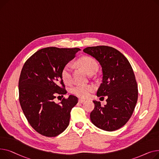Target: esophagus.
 <instances>
[{
    "mask_svg": "<svg viewBox=\"0 0 159 159\" xmlns=\"http://www.w3.org/2000/svg\"><path fill=\"white\" fill-rule=\"evenodd\" d=\"M79 102H80V103H83V102H84L85 101V100H84V99H79Z\"/></svg>",
    "mask_w": 159,
    "mask_h": 159,
    "instance_id": "obj_1",
    "label": "esophagus"
}]
</instances>
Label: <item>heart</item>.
I'll return each mask as SVG.
<instances>
[{
  "instance_id": "heart-1",
  "label": "heart",
  "mask_w": 159,
  "mask_h": 159,
  "mask_svg": "<svg viewBox=\"0 0 159 159\" xmlns=\"http://www.w3.org/2000/svg\"><path fill=\"white\" fill-rule=\"evenodd\" d=\"M78 63L89 75L94 74L98 69V63L95 60L89 57H84L80 58L78 60ZM72 72V65L70 63L65 65L61 72V79L64 83L68 84L71 82ZM93 91H94L93 86L87 85H78L72 89L73 94L81 98H87L89 97Z\"/></svg>"
}]
</instances>
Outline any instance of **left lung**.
I'll list each match as a JSON object with an SVG mask.
<instances>
[{"label": "left lung", "instance_id": "1", "mask_svg": "<svg viewBox=\"0 0 159 159\" xmlns=\"http://www.w3.org/2000/svg\"><path fill=\"white\" fill-rule=\"evenodd\" d=\"M83 52L94 57L102 68V83L97 96L108 97L103 107L100 101H93L95 107L90 120L101 129L115 131L128 122L137 103L138 89L134 70L125 56L111 47H88Z\"/></svg>", "mask_w": 159, "mask_h": 159}]
</instances>
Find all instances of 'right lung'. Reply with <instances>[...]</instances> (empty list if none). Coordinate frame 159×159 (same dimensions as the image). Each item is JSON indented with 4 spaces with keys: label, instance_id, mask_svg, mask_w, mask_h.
Listing matches in <instances>:
<instances>
[{
    "label": "right lung",
    "instance_id": "obj_1",
    "mask_svg": "<svg viewBox=\"0 0 159 159\" xmlns=\"http://www.w3.org/2000/svg\"><path fill=\"white\" fill-rule=\"evenodd\" d=\"M79 48L50 47L36 51L24 63L18 81L19 101L30 125L40 134L56 137L69 125L70 111L78 98L70 95L60 104L56 95L67 94L61 72Z\"/></svg>",
    "mask_w": 159,
    "mask_h": 159
}]
</instances>
